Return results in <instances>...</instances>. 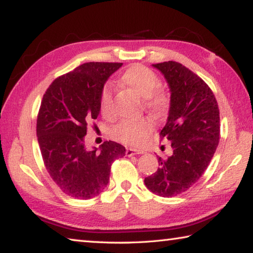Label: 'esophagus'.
Returning <instances> with one entry per match:
<instances>
[{
  "instance_id": "esophagus-1",
  "label": "esophagus",
  "mask_w": 253,
  "mask_h": 253,
  "mask_svg": "<svg viewBox=\"0 0 253 253\" xmlns=\"http://www.w3.org/2000/svg\"><path fill=\"white\" fill-rule=\"evenodd\" d=\"M144 151H140V149H134V148H127L126 149V155L127 156H134V155H139V154H144Z\"/></svg>"
}]
</instances>
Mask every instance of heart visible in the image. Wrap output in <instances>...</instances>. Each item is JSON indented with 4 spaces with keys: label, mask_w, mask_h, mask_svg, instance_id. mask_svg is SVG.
I'll list each match as a JSON object with an SVG mask.
<instances>
[{
    "label": "heart",
    "mask_w": 253,
    "mask_h": 253,
    "mask_svg": "<svg viewBox=\"0 0 253 253\" xmlns=\"http://www.w3.org/2000/svg\"><path fill=\"white\" fill-rule=\"evenodd\" d=\"M121 81L137 95L145 99V105L156 114L165 113L169 108V100L164 91L158 90L160 78L149 68L135 65L124 72ZM100 110L105 116H110L113 113V97L110 89L105 87L100 96ZM154 127V123L148 117L125 119L111 130L114 138L124 144L139 146L147 139Z\"/></svg>",
    "instance_id": "1"
}]
</instances>
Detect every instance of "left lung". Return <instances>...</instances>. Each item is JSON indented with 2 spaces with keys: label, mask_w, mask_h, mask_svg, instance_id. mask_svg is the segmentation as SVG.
Listing matches in <instances>:
<instances>
[{
  "label": "left lung",
  "mask_w": 253,
  "mask_h": 253,
  "mask_svg": "<svg viewBox=\"0 0 253 253\" xmlns=\"http://www.w3.org/2000/svg\"><path fill=\"white\" fill-rule=\"evenodd\" d=\"M168 83L170 100L162 137L173 154L160 157V169L145 178L154 194L170 198L187 191L202 176L220 139V113L211 89L194 72L175 61L152 65Z\"/></svg>",
  "instance_id": "left-lung-1"
}]
</instances>
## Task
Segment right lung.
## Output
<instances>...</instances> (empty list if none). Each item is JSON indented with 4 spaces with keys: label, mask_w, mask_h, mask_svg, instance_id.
<instances>
[{
    "label": "right lung",
    "mask_w": 253,
    "mask_h": 253,
    "mask_svg": "<svg viewBox=\"0 0 253 253\" xmlns=\"http://www.w3.org/2000/svg\"><path fill=\"white\" fill-rule=\"evenodd\" d=\"M123 63L87 62L55 79L42 98L38 143L45 169L63 193L89 200L104 192L110 166L126 148L113 140L98 149L84 144L87 124L100 113V96Z\"/></svg>",
    "instance_id": "right-lung-1"
}]
</instances>
